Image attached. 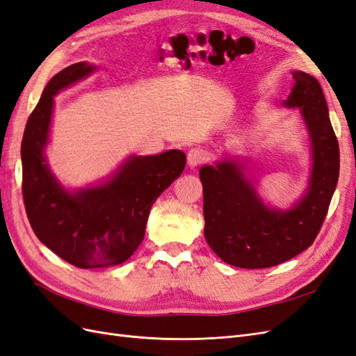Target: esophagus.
<instances>
[{"label": "esophagus", "mask_w": 356, "mask_h": 356, "mask_svg": "<svg viewBox=\"0 0 356 356\" xmlns=\"http://www.w3.org/2000/svg\"><path fill=\"white\" fill-rule=\"evenodd\" d=\"M207 160H209V153L207 152V149H203V148H191L190 152H188V154H187V163L191 166V168H195V166H197V165H202V163H204V161Z\"/></svg>", "instance_id": "esophagus-1"}]
</instances>
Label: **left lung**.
Here are the masks:
<instances>
[{
	"mask_svg": "<svg viewBox=\"0 0 356 356\" xmlns=\"http://www.w3.org/2000/svg\"><path fill=\"white\" fill-rule=\"evenodd\" d=\"M294 86L282 105L300 108L312 147L309 187L288 211L267 208L239 160L202 166L204 239L222 261L242 268H266L298 255L314 243L337 186L340 152L319 81L293 72Z\"/></svg>",
	"mask_w": 356,
	"mask_h": 356,
	"instance_id": "obj_1",
	"label": "left lung"
}]
</instances>
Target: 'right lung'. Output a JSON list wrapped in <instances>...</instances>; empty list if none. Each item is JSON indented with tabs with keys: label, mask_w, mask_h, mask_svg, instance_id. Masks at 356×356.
Masks as SVG:
<instances>
[{
	"label": "right lung",
	"mask_w": 356,
	"mask_h": 356,
	"mask_svg": "<svg viewBox=\"0 0 356 356\" xmlns=\"http://www.w3.org/2000/svg\"><path fill=\"white\" fill-rule=\"evenodd\" d=\"M95 70L79 62L47 83L28 118L20 149L22 193L32 230L49 250L80 268L124 263L144 239L153 203L186 168V154L169 149L156 156L129 157L99 186L70 193L59 184L44 156L53 96Z\"/></svg>",
	"instance_id": "obj_1"
}]
</instances>
